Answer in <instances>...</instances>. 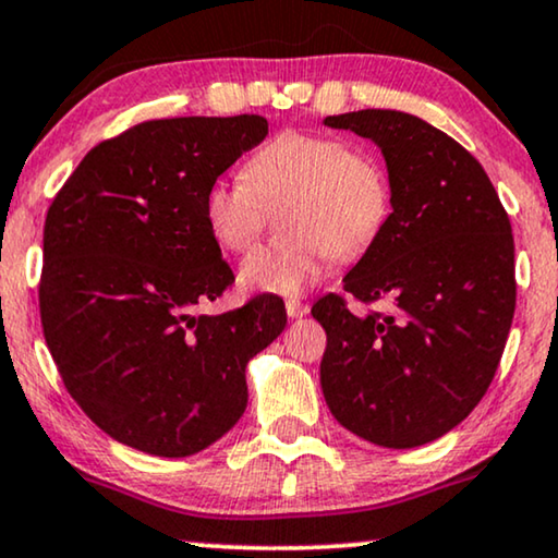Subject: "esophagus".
<instances>
[{
  "mask_svg": "<svg viewBox=\"0 0 558 558\" xmlns=\"http://www.w3.org/2000/svg\"><path fill=\"white\" fill-rule=\"evenodd\" d=\"M310 312V307L304 302H300V300H287V315L292 317V319H300V317H304Z\"/></svg>",
  "mask_w": 558,
  "mask_h": 558,
  "instance_id": "esophagus-1",
  "label": "esophagus"
}]
</instances>
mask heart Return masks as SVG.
<instances>
[{"label":"heart","mask_w":558,"mask_h":558,"mask_svg":"<svg viewBox=\"0 0 558 558\" xmlns=\"http://www.w3.org/2000/svg\"><path fill=\"white\" fill-rule=\"evenodd\" d=\"M292 197L284 228L292 235L243 258L241 284L251 292L294 296L325 277L332 254H363L384 231L391 195L386 174L338 136L281 132L256 149L243 178L205 187L203 220L220 248L241 254L266 223V205Z\"/></svg>","instance_id":"heart-1"}]
</instances>
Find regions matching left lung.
Returning <instances> with one entry per match:
<instances>
[{"label": "left lung", "mask_w": 558, "mask_h": 558, "mask_svg": "<svg viewBox=\"0 0 558 558\" xmlns=\"http://www.w3.org/2000/svg\"><path fill=\"white\" fill-rule=\"evenodd\" d=\"M380 149L391 216L342 284L391 312L312 307L327 348L319 384L332 416L371 445L422 447L470 416L498 371L515 310L513 233L483 165L414 113L327 117Z\"/></svg>", "instance_id": "8db88e82"}]
</instances>
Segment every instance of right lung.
Instances as JSON below:
<instances>
[{
  "mask_svg": "<svg viewBox=\"0 0 558 558\" xmlns=\"http://www.w3.org/2000/svg\"><path fill=\"white\" fill-rule=\"evenodd\" d=\"M269 121H144L83 157L43 233L45 342L98 429L155 457L203 452L246 411V365L287 325L256 296L223 315L203 304L233 281L203 220V195Z\"/></svg>",
  "mask_w": 558,
  "mask_h": 558,
  "instance_id": "right-lung-1",
  "label": "right lung"
}]
</instances>
